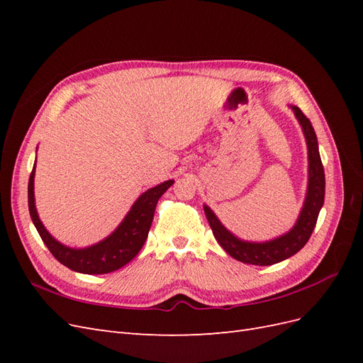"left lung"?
Wrapping results in <instances>:
<instances>
[{
    "instance_id": "1",
    "label": "left lung",
    "mask_w": 363,
    "mask_h": 363,
    "mask_svg": "<svg viewBox=\"0 0 363 363\" xmlns=\"http://www.w3.org/2000/svg\"><path fill=\"white\" fill-rule=\"evenodd\" d=\"M296 119L303 128V133L307 144V156H309V183H307V194L295 225L276 239L267 240V242H248L236 238L233 233L221 224V221L212 212L211 207L204 206V213L218 244L221 245L233 259L250 263V265L268 267L279 263L284 259L298 252L307 240H309L313 228L316 225L318 215L324 204L325 194V175L324 167L318 150V139L311 121L296 106H291Z\"/></svg>"
}]
</instances>
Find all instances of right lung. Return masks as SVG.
I'll list each match as a JSON object with an SVG mask.
<instances>
[{"mask_svg":"<svg viewBox=\"0 0 363 363\" xmlns=\"http://www.w3.org/2000/svg\"><path fill=\"white\" fill-rule=\"evenodd\" d=\"M172 183L174 180L163 182L142 194L112 235L86 248H69L60 244L40 223L35 206V167L28 179V211L43 244L62 265L82 274H107L127 265L144 247L157 201Z\"/></svg>","mask_w":363,"mask_h":363,"instance_id":"right-lung-1","label":"right lung"}]
</instances>
